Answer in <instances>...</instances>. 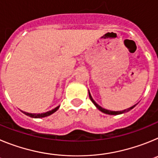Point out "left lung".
<instances>
[{"label": "left lung", "mask_w": 158, "mask_h": 158, "mask_svg": "<svg viewBox=\"0 0 158 158\" xmlns=\"http://www.w3.org/2000/svg\"><path fill=\"white\" fill-rule=\"evenodd\" d=\"M89 98H90V100H91V101L93 102V104H94V105L96 106L97 108H98L100 111H101L102 112L105 113V114H108V115H119V114H122V113H125L127 112V111H129L130 110H131L133 107H135V105L132 106V107H129V108H127V109H125L123 110V111H109V110H107V109H104V108H103V107H100V105H98V104H96V102L94 101V100L93 99V97H92L91 94H90V93H89Z\"/></svg>", "instance_id": "1"}]
</instances>
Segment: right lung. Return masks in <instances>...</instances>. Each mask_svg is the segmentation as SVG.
I'll list each match as a JSON object with an SVG mask.
<instances>
[{
    "instance_id": "right-lung-1",
    "label": "right lung",
    "mask_w": 158,
    "mask_h": 158,
    "mask_svg": "<svg viewBox=\"0 0 158 158\" xmlns=\"http://www.w3.org/2000/svg\"><path fill=\"white\" fill-rule=\"evenodd\" d=\"M58 108H59V106L57 107H55L54 109L51 110V111H47V112H45V113H41V114H31V113L25 112V111H22V112H23V114H25L26 115H27V116L31 117V118H43V117H47V116H49V115H51V114H53L54 112H55V111H56Z\"/></svg>"
}]
</instances>
